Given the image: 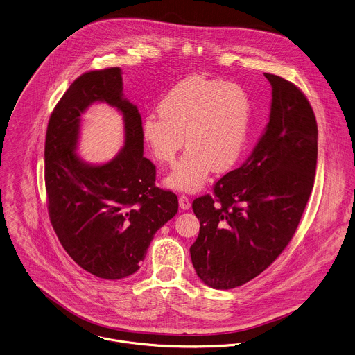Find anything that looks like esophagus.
Here are the masks:
<instances>
[{"mask_svg":"<svg viewBox=\"0 0 355 355\" xmlns=\"http://www.w3.org/2000/svg\"><path fill=\"white\" fill-rule=\"evenodd\" d=\"M178 203H180V207L182 210H189L191 209V200H189V198L187 195H180Z\"/></svg>","mask_w":355,"mask_h":355,"instance_id":"1","label":"esophagus"}]
</instances>
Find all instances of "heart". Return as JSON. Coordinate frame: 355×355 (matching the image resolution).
Instances as JSON below:
<instances>
[{
    "label": "heart",
    "mask_w": 355,
    "mask_h": 355,
    "mask_svg": "<svg viewBox=\"0 0 355 355\" xmlns=\"http://www.w3.org/2000/svg\"><path fill=\"white\" fill-rule=\"evenodd\" d=\"M251 130V98L234 82L189 76L160 101L159 112L142 121V136L153 157L173 163L187 142L188 150L166 184L182 192L202 189L211 171L225 173L244 155Z\"/></svg>",
    "instance_id": "heart-1"
}]
</instances>
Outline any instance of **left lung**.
Listing matches in <instances>:
<instances>
[{
	"mask_svg": "<svg viewBox=\"0 0 355 355\" xmlns=\"http://www.w3.org/2000/svg\"><path fill=\"white\" fill-rule=\"evenodd\" d=\"M272 107L251 156L193 200L200 220L191 258L199 279L215 289L248 283L268 269L293 237L310 198L318 129L304 93L265 73Z\"/></svg>",
	"mask_w": 355,
	"mask_h": 355,
	"instance_id": "left-lung-1",
	"label": "left lung"
}]
</instances>
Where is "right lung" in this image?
<instances>
[{
  "label": "right lung",
  "instance_id": "obj_1",
  "mask_svg": "<svg viewBox=\"0 0 355 355\" xmlns=\"http://www.w3.org/2000/svg\"><path fill=\"white\" fill-rule=\"evenodd\" d=\"M122 90L119 67L82 73L51 114L45 139L51 223L73 262L105 280L136 273L156 230L178 211L177 195L155 185L156 167L142 155L141 116ZM96 101L116 106L125 121V146L101 166L74 153L80 114Z\"/></svg>",
  "mask_w": 355,
  "mask_h": 355
}]
</instances>
